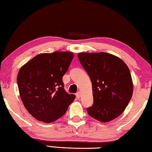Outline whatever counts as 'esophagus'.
I'll use <instances>...</instances> for the list:
<instances>
[{"label":"esophagus","instance_id":"esophagus-1","mask_svg":"<svg viewBox=\"0 0 152 152\" xmlns=\"http://www.w3.org/2000/svg\"><path fill=\"white\" fill-rule=\"evenodd\" d=\"M76 96H77V98H78V99H79V98H80V96H81V92H78L76 93Z\"/></svg>","mask_w":152,"mask_h":152}]
</instances>
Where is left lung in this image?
I'll return each mask as SVG.
<instances>
[{
  "instance_id": "left-lung-1",
  "label": "left lung",
  "mask_w": 152,
  "mask_h": 152,
  "mask_svg": "<svg viewBox=\"0 0 152 152\" xmlns=\"http://www.w3.org/2000/svg\"><path fill=\"white\" fill-rule=\"evenodd\" d=\"M78 57L92 84L94 104L87 109L90 116L107 123L124 111L133 95L129 69L121 59L110 53H79Z\"/></svg>"
}]
</instances>
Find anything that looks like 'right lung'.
I'll list each match as a JSON object with an SVG mask.
<instances>
[{
	"label": "right lung",
	"instance_id": "add662e5",
	"mask_svg": "<svg viewBox=\"0 0 152 152\" xmlns=\"http://www.w3.org/2000/svg\"><path fill=\"white\" fill-rule=\"evenodd\" d=\"M73 58L70 51L40 53L20 68L17 80L20 99L27 111L39 121L58 120L75 99V95L64 91L62 81Z\"/></svg>",
	"mask_w": 152,
	"mask_h": 152
}]
</instances>
